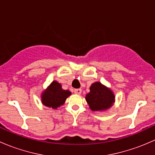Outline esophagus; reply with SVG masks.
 <instances>
[{
    "label": "esophagus",
    "instance_id": "1",
    "mask_svg": "<svg viewBox=\"0 0 155 155\" xmlns=\"http://www.w3.org/2000/svg\"><path fill=\"white\" fill-rule=\"evenodd\" d=\"M74 93L76 94H80L82 93V89H80V88L75 89V90H74Z\"/></svg>",
    "mask_w": 155,
    "mask_h": 155
}]
</instances>
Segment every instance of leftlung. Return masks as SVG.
Segmentation results:
<instances>
[{"label": "left lung", "mask_w": 155, "mask_h": 155, "mask_svg": "<svg viewBox=\"0 0 155 155\" xmlns=\"http://www.w3.org/2000/svg\"><path fill=\"white\" fill-rule=\"evenodd\" d=\"M85 100L92 111H104L113 105L115 95L109 87L96 82L91 85Z\"/></svg>", "instance_id": "obj_1"}]
</instances>
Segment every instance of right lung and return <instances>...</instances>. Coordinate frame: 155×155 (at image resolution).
I'll return each instance as SVG.
<instances>
[{
  "mask_svg": "<svg viewBox=\"0 0 155 155\" xmlns=\"http://www.w3.org/2000/svg\"><path fill=\"white\" fill-rule=\"evenodd\" d=\"M71 92L68 90H64L61 85L56 81H53L41 95L42 103L47 107L56 109L64 104L65 101Z\"/></svg>",
  "mask_w": 155,
  "mask_h": 155,
  "instance_id": "add662e5",
  "label": "right lung"
}]
</instances>
